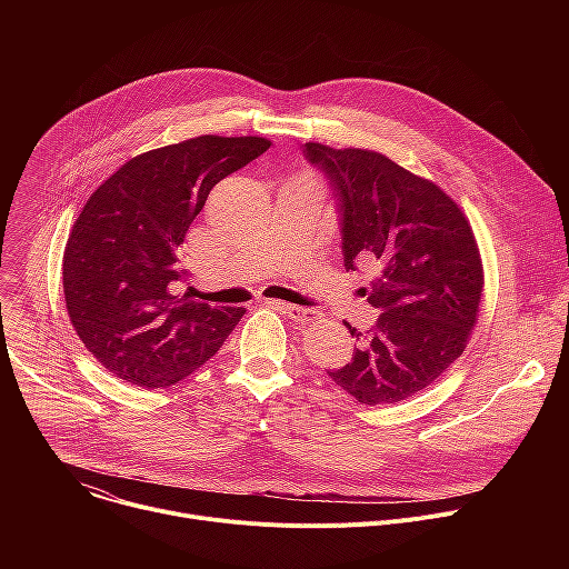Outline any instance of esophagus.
<instances>
[{
	"instance_id": "obj_1",
	"label": "esophagus",
	"mask_w": 569,
	"mask_h": 569,
	"mask_svg": "<svg viewBox=\"0 0 569 569\" xmlns=\"http://www.w3.org/2000/svg\"><path fill=\"white\" fill-rule=\"evenodd\" d=\"M270 306L279 308L283 315H288L290 319L299 321V323H315L319 321L321 312L315 310V308H303V306H292V303H286V301H268Z\"/></svg>"
}]
</instances>
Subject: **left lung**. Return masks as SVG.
<instances>
[{
	"instance_id": "1",
	"label": "left lung",
	"mask_w": 569,
	"mask_h": 569,
	"mask_svg": "<svg viewBox=\"0 0 569 569\" xmlns=\"http://www.w3.org/2000/svg\"><path fill=\"white\" fill-rule=\"evenodd\" d=\"M306 157L338 191L345 266L367 263L362 290L380 310L351 362L329 371L365 405H389L432 385L466 349L477 323L483 266L461 207L432 180L369 148L308 141Z\"/></svg>"
}]
</instances>
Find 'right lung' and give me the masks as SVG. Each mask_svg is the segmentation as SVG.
I'll list each match as a JSON object with an SVG mask.
<instances>
[{
	"label": "right lung",
	"mask_w": 569,
	"mask_h": 569,
	"mask_svg": "<svg viewBox=\"0 0 569 569\" xmlns=\"http://www.w3.org/2000/svg\"><path fill=\"white\" fill-rule=\"evenodd\" d=\"M266 137L200 134L141 152L78 213L62 254L71 327L117 378L169 387L204 365L246 308L180 292V248L209 191L270 148Z\"/></svg>",
	"instance_id": "1"
}]
</instances>
